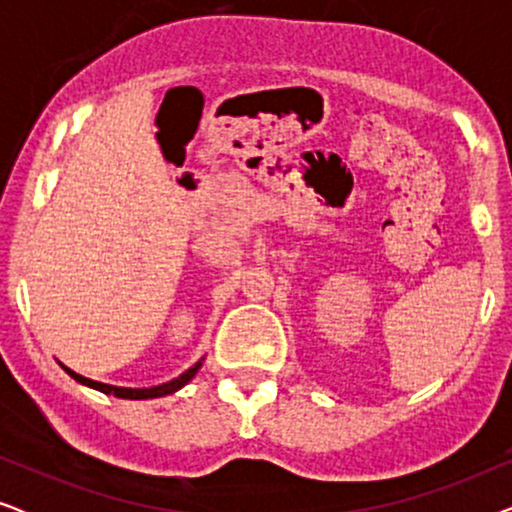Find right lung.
Here are the masks:
<instances>
[{
  "instance_id": "add662e5",
  "label": "right lung",
  "mask_w": 512,
  "mask_h": 512,
  "mask_svg": "<svg viewBox=\"0 0 512 512\" xmlns=\"http://www.w3.org/2000/svg\"><path fill=\"white\" fill-rule=\"evenodd\" d=\"M67 370V375H72L76 382H81V384H86V387H93V389H97V391H102V394H114V396H118V398H132V401H142V398H158V396H167V394H174V391L177 389H181L184 387V384L191 380V377L198 373V368H200V361L195 363L193 368H188L184 375H179L177 380H172V382H167V384H160V387H151V389H125V387H111V384H102V382H95V380H88V377H83V375H76L74 370H69L67 366H62Z\"/></svg>"
}]
</instances>
